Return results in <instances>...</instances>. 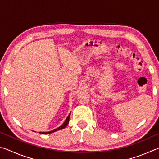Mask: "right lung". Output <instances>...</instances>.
Instances as JSON below:
<instances>
[{
	"mask_svg": "<svg viewBox=\"0 0 159 159\" xmlns=\"http://www.w3.org/2000/svg\"><path fill=\"white\" fill-rule=\"evenodd\" d=\"M69 118H70V114H69L68 116H67V118H66V120H65V121H64V123L61 126H60L59 128H56V129H55V130H53L52 131H50V132H39V133H41V134H50V133H54V132H55L57 130H61V129H64L67 125H68V123L69 122Z\"/></svg>",
	"mask_w": 159,
	"mask_h": 159,
	"instance_id": "right-lung-1",
	"label": "right lung"
}]
</instances>
